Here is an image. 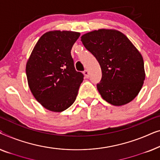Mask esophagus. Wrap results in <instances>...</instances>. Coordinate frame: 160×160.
I'll return each mask as SVG.
<instances>
[{
    "label": "esophagus",
    "instance_id": "1",
    "mask_svg": "<svg viewBox=\"0 0 160 160\" xmlns=\"http://www.w3.org/2000/svg\"><path fill=\"white\" fill-rule=\"evenodd\" d=\"M83 74H84V75H85V77L86 78H88L89 77V72H88V71L87 70H85L84 72H83Z\"/></svg>",
    "mask_w": 160,
    "mask_h": 160
}]
</instances>
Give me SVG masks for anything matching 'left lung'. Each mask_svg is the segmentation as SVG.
Returning a JSON list of instances; mask_svg holds the SVG:
<instances>
[{
  "label": "left lung",
  "mask_w": 160,
  "mask_h": 160,
  "mask_svg": "<svg viewBox=\"0 0 160 160\" xmlns=\"http://www.w3.org/2000/svg\"><path fill=\"white\" fill-rule=\"evenodd\" d=\"M81 41L99 63L102 78L97 89L103 100L125 105L136 97L146 74L141 53L120 31L99 29L81 36Z\"/></svg>",
  "instance_id": "8db88e82"
}]
</instances>
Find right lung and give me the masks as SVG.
<instances>
[{
	"instance_id": "1",
	"label": "right lung",
	"mask_w": 160,
	"mask_h": 160,
	"mask_svg": "<svg viewBox=\"0 0 160 160\" xmlns=\"http://www.w3.org/2000/svg\"><path fill=\"white\" fill-rule=\"evenodd\" d=\"M80 33L53 30L44 33L26 64L29 88L49 111L60 112L75 102L83 75L74 66L71 50Z\"/></svg>"
}]
</instances>
